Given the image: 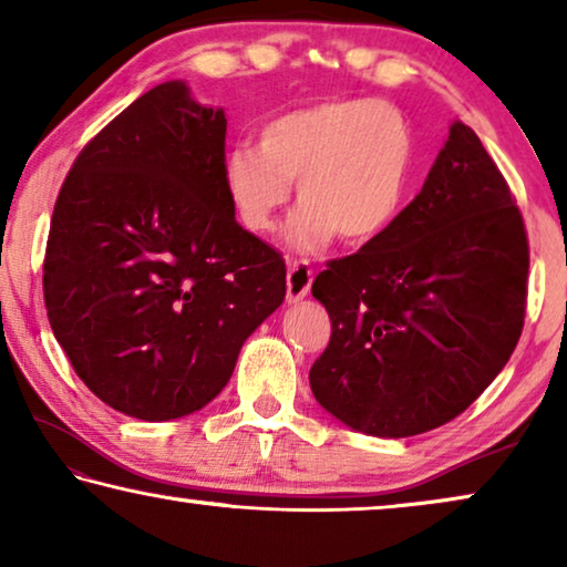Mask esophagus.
I'll use <instances>...</instances> for the list:
<instances>
[{
	"mask_svg": "<svg viewBox=\"0 0 567 567\" xmlns=\"http://www.w3.org/2000/svg\"><path fill=\"white\" fill-rule=\"evenodd\" d=\"M311 278H315V270L303 260H289V274H286V301L297 303L303 299L311 289Z\"/></svg>",
	"mask_w": 567,
	"mask_h": 567,
	"instance_id": "34e87169",
	"label": "esophagus"
}]
</instances>
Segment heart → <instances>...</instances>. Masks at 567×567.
Wrapping results in <instances>:
<instances>
[{"mask_svg":"<svg viewBox=\"0 0 567 567\" xmlns=\"http://www.w3.org/2000/svg\"><path fill=\"white\" fill-rule=\"evenodd\" d=\"M414 141L404 114L371 96L297 106L260 127V145L237 143L223 161L235 215L250 233H270L299 182L291 240L319 250L334 235L365 245L389 233L404 209Z\"/></svg>","mask_w":567,"mask_h":567,"instance_id":"obj_1","label":"heart"}]
</instances>
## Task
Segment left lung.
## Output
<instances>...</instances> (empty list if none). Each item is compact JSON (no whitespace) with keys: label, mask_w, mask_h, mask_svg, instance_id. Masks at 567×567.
Returning a JSON list of instances; mask_svg holds the SVG:
<instances>
[{"label":"left lung","mask_w":567,"mask_h":567,"mask_svg":"<svg viewBox=\"0 0 567 567\" xmlns=\"http://www.w3.org/2000/svg\"><path fill=\"white\" fill-rule=\"evenodd\" d=\"M522 212L478 135L453 122L389 233L311 284L332 322L315 399L352 430L412 437L455 420L502 373L527 311Z\"/></svg>","instance_id":"1"}]
</instances>
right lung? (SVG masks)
I'll list each match as a JSON object with an SVG mask.
<instances>
[{"label":"right lung","instance_id":"obj_1","mask_svg":"<svg viewBox=\"0 0 567 567\" xmlns=\"http://www.w3.org/2000/svg\"><path fill=\"white\" fill-rule=\"evenodd\" d=\"M227 120L166 81L84 145L55 199L43 293L86 389L145 422L199 412L286 297L281 252L235 223Z\"/></svg>","mask_w":567,"mask_h":567}]
</instances>
